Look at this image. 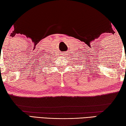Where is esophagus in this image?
I'll return each instance as SVG.
<instances>
[{
  "mask_svg": "<svg viewBox=\"0 0 126 126\" xmlns=\"http://www.w3.org/2000/svg\"><path fill=\"white\" fill-rule=\"evenodd\" d=\"M64 53H63V55H65V54H64Z\"/></svg>",
  "mask_w": 126,
  "mask_h": 126,
  "instance_id": "esophagus-1",
  "label": "esophagus"
}]
</instances>
